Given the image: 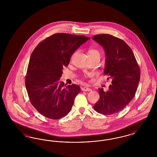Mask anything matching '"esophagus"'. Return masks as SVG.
<instances>
[{
    "label": "esophagus",
    "mask_w": 157,
    "mask_h": 157,
    "mask_svg": "<svg viewBox=\"0 0 157 157\" xmlns=\"http://www.w3.org/2000/svg\"><path fill=\"white\" fill-rule=\"evenodd\" d=\"M81 90H82V91H86H86H91L92 90L90 88H87V87H82Z\"/></svg>",
    "instance_id": "obj_1"
}]
</instances>
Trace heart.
<instances>
[{
  "label": "heart",
  "mask_w": 157,
  "mask_h": 157,
  "mask_svg": "<svg viewBox=\"0 0 157 157\" xmlns=\"http://www.w3.org/2000/svg\"><path fill=\"white\" fill-rule=\"evenodd\" d=\"M89 56H99L100 58V52L97 49H90L88 51Z\"/></svg>",
  "instance_id": "1"
}]
</instances>
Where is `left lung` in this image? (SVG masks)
<instances>
[{
	"instance_id": "left-lung-1",
	"label": "left lung",
	"mask_w": 157,
	"mask_h": 157,
	"mask_svg": "<svg viewBox=\"0 0 157 157\" xmlns=\"http://www.w3.org/2000/svg\"><path fill=\"white\" fill-rule=\"evenodd\" d=\"M106 55L105 75L112 79L109 90L99 88V100L94 106L100 113L111 115L122 110L134 97L140 79V69L131 48L122 39L109 34L94 36Z\"/></svg>"
}]
</instances>
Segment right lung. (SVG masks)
<instances>
[{
	"label": "right lung",
	"mask_w": 157,
	"mask_h": 157,
	"mask_svg": "<svg viewBox=\"0 0 157 157\" xmlns=\"http://www.w3.org/2000/svg\"><path fill=\"white\" fill-rule=\"evenodd\" d=\"M90 39L85 36L56 33L46 38L33 50L25 78L30 102L45 117L59 120L70 112L79 86L60 82L62 69L75 51Z\"/></svg>",
	"instance_id": "right-lung-1"
}]
</instances>
